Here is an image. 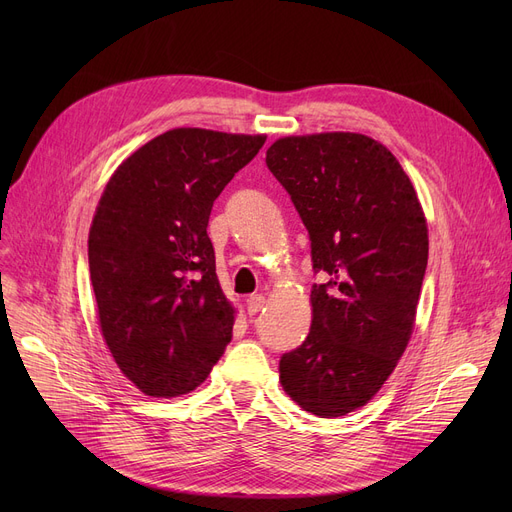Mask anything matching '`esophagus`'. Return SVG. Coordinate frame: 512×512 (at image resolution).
<instances>
[{
    "mask_svg": "<svg viewBox=\"0 0 512 512\" xmlns=\"http://www.w3.org/2000/svg\"><path fill=\"white\" fill-rule=\"evenodd\" d=\"M263 307H265V297H263V294H251V297L247 299L249 315H257Z\"/></svg>",
    "mask_w": 512,
    "mask_h": 512,
    "instance_id": "esophagus-1",
    "label": "esophagus"
}]
</instances>
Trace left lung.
Returning a JSON list of instances; mask_svg holds the SVG:
<instances>
[{
  "label": "left lung",
  "instance_id": "1",
  "mask_svg": "<svg viewBox=\"0 0 512 512\" xmlns=\"http://www.w3.org/2000/svg\"><path fill=\"white\" fill-rule=\"evenodd\" d=\"M265 164L309 232L315 274L305 342L280 384L305 411L340 417L375 396L405 353L427 267V224L398 159L357 132L278 139Z\"/></svg>",
  "mask_w": 512,
  "mask_h": 512
}]
</instances>
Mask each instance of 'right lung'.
<instances>
[{"mask_svg": "<svg viewBox=\"0 0 512 512\" xmlns=\"http://www.w3.org/2000/svg\"><path fill=\"white\" fill-rule=\"evenodd\" d=\"M263 134L174 128L126 157L89 232V270L107 348L147 396L195 390L232 338L234 307L207 236L213 201Z\"/></svg>", "mask_w": 512, "mask_h": 512, "instance_id": "1", "label": "right lung"}]
</instances>
